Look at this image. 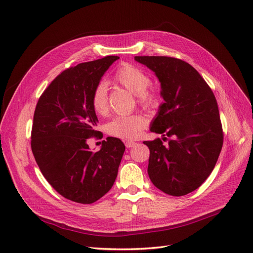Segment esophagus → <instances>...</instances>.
Wrapping results in <instances>:
<instances>
[{
    "mask_svg": "<svg viewBox=\"0 0 253 253\" xmlns=\"http://www.w3.org/2000/svg\"><path fill=\"white\" fill-rule=\"evenodd\" d=\"M135 144H136V142H134V141H126V147L127 149H129V148L134 147Z\"/></svg>",
    "mask_w": 253,
    "mask_h": 253,
    "instance_id": "esophagus-1",
    "label": "esophagus"
}]
</instances>
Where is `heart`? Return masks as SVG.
<instances>
[{
    "label": "heart",
    "mask_w": 253,
    "mask_h": 253,
    "mask_svg": "<svg viewBox=\"0 0 253 253\" xmlns=\"http://www.w3.org/2000/svg\"><path fill=\"white\" fill-rule=\"evenodd\" d=\"M114 80L121 86L137 96V101L144 109L156 110L164 101L163 91L159 87L150 86L151 77L141 68L132 64H122L115 73ZM93 110L103 115L108 111V93L104 83L95 86L90 96ZM147 126V120L139 114L131 116H118L106 125V133L117 138L134 140L140 136Z\"/></svg>",
    "instance_id": "b5f03b06"
}]
</instances>
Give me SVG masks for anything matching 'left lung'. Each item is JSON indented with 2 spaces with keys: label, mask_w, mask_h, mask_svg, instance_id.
<instances>
[{
  "label": "left lung",
  "mask_w": 253,
  "mask_h": 253,
  "mask_svg": "<svg viewBox=\"0 0 253 253\" xmlns=\"http://www.w3.org/2000/svg\"><path fill=\"white\" fill-rule=\"evenodd\" d=\"M158 78L165 102L151 132L171 139L144 141L150 149L148 174L156 188L182 196L202 186L213 171L224 134L215 96L193 66L180 59L136 56Z\"/></svg>",
  "instance_id": "obj_1"
}]
</instances>
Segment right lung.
Instances as JSON below:
<instances>
[{
  "label": "right lung",
  "instance_id": "add662e5",
  "mask_svg": "<svg viewBox=\"0 0 253 253\" xmlns=\"http://www.w3.org/2000/svg\"><path fill=\"white\" fill-rule=\"evenodd\" d=\"M117 56L80 63L61 73L38 100L32 128V151L43 176L57 192L79 204H93L117 177L126 147L108 137L98 152L87 139L97 136L90 103L95 86Z\"/></svg>",
  "mask_w": 253,
  "mask_h": 253
}]
</instances>
